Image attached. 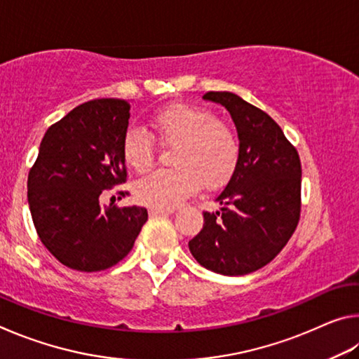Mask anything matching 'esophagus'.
<instances>
[{"instance_id":"obj_1","label":"esophagus","mask_w":359,"mask_h":359,"mask_svg":"<svg viewBox=\"0 0 359 359\" xmlns=\"http://www.w3.org/2000/svg\"><path fill=\"white\" fill-rule=\"evenodd\" d=\"M172 212L174 210H171V209H150L149 215L151 218H156V217H161V215H169V214H172Z\"/></svg>"}]
</instances>
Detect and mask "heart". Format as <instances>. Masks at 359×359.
<instances>
[{"mask_svg": "<svg viewBox=\"0 0 359 359\" xmlns=\"http://www.w3.org/2000/svg\"><path fill=\"white\" fill-rule=\"evenodd\" d=\"M150 126L165 145H175L174 169H161L136 182L139 203L154 209H174L201 185L217 190L233 179L241 160V144L228 125L209 109L171 104L150 118ZM121 155L133 171L145 172L154 165L155 149L150 137L128 130Z\"/></svg>", "mask_w": 359, "mask_h": 359, "instance_id": "obj_1", "label": "heart"}]
</instances>
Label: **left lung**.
Returning a JSON list of instances; mask_svg holds the SVG:
<instances>
[{
	"label": "left lung",
	"instance_id": "obj_1",
	"mask_svg": "<svg viewBox=\"0 0 359 359\" xmlns=\"http://www.w3.org/2000/svg\"><path fill=\"white\" fill-rule=\"evenodd\" d=\"M224 106L241 144V160L204 226L188 242L205 269L244 276L271 263L287 245L301 214V160L269 115L229 92H208Z\"/></svg>",
	"mask_w": 359,
	"mask_h": 359
}]
</instances>
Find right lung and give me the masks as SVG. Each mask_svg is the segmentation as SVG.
<instances>
[{
  "instance_id": "right-lung-1",
  "label": "right lung",
  "mask_w": 359,
  "mask_h": 359,
  "mask_svg": "<svg viewBox=\"0 0 359 359\" xmlns=\"http://www.w3.org/2000/svg\"><path fill=\"white\" fill-rule=\"evenodd\" d=\"M128 118L125 100L83 102L46 131L28 174L36 233L71 269L96 272L115 266L131 252L147 222L144 208L100 203L102 191L126 180L121 142Z\"/></svg>"
}]
</instances>
